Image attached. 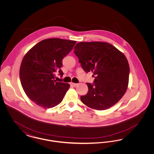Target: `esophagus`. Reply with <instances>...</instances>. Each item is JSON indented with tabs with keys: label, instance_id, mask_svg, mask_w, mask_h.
<instances>
[{
	"label": "esophagus",
	"instance_id": "1",
	"mask_svg": "<svg viewBox=\"0 0 154 154\" xmlns=\"http://www.w3.org/2000/svg\"><path fill=\"white\" fill-rule=\"evenodd\" d=\"M70 85H71L72 87H75V86H77V84L72 82V83H70Z\"/></svg>",
	"mask_w": 154,
	"mask_h": 154
}]
</instances>
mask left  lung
Segmentation results:
<instances>
[{
    "instance_id": "obj_1",
    "label": "left lung",
    "mask_w": 154,
    "mask_h": 154,
    "mask_svg": "<svg viewBox=\"0 0 154 154\" xmlns=\"http://www.w3.org/2000/svg\"><path fill=\"white\" fill-rule=\"evenodd\" d=\"M83 70L93 72L94 83H87L88 91L81 96L89 107L106 110L114 106L126 91L129 66L123 53L104 42H80L74 48Z\"/></svg>"
}]
</instances>
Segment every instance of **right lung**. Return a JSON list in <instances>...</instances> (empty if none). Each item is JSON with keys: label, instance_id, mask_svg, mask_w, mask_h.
<instances>
[{"label": "right lung", "instance_id": "obj_1", "mask_svg": "<svg viewBox=\"0 0 154 154\" xmlns=\"http://www.w3.org/2000/svg\"><path fill=\"white\" fill-rule=\"evenodd\" d=\"M75 43L58 38L45 39L24 56L20 70L21 83L26 95L37 105L49 109L62 101L70 85L57 82L55 73L63 76V59Z\"/></svg>", "mask_w": 154, "mask_h": 154}]
</instances>
